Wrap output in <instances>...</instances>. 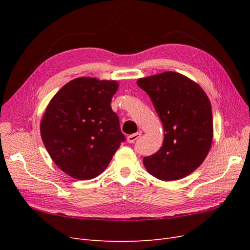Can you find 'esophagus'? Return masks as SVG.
Segmentation results:
<instances>
[{"label":"esophagus","mask_w":250,"mask_h":250,"mask_svg":"<svg viewBox=\"0 0 250 250\" xmlns=\"http://www.w3.org/2000/svg\"><path fill=\"white\" fill-rule=\"evenodd\" d=\"M141 137V133L140 132H138V133H133V134H130V135H128V138H127V142L128 143H130V144H132V143H134L135 141H137L139 138Z\"/></svg>","instance_id":"obj_1"}]
</instances>
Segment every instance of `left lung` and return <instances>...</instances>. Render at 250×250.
<instances>
[{
  "instance_id": "left-lung-1",
  "label": "left lung",
  "mask_w": 250,
  "mask_h": 250,
  "mask_svg": "<svg viewBox=\"0 0 250 250\" xmlns=\"http://www.w3.org/2000/svg\"><path fill=\"white\" fill-rule=\"evenodd\" d=\"M138 85L150 97L164 126V143L143 158L147 171L164 180H178L197 169L213 142V113L199 84L176 72L141 78Z\"/></svg>"
}]
</instances>
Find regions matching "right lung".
<instances>
[{"instance_id":"right-lung-1","label":"right lung","mask_w":250,"mask_h":250,"mask_svg":"<svg viewBox=\"0 0 250 250\" xmlns=\"http://www.w3.org/2000/svg\"><path fill=\"white\" fill-rule=\"evenodd\" d=\"M118 87L115 80L79 77L60 88L44 111L43 145L57 167L73 178L100 175L125 141L110 106Z\"/></svg>"}]
</instances>
